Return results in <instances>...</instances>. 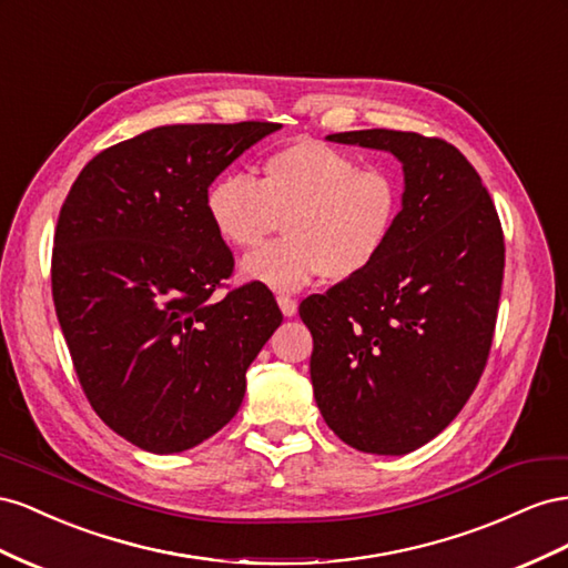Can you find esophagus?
<instances>
[{
    "label": "esophagus",
    "mask_w": 568,
    "mask_h": 568,
    "mask_svg": "<svg viewBox=\"0 0 568 568\" xmlns=\"http://www.w3.org/2000/svg\"><path fill=\"white\" fill-rule=\"evenodd\" d=\"M278 306H281V312H283L287 318L297 314V302H295L293 297L281 295V297H278Z\"/></svg>",
    "instance_id": "obj_1"
}]
</instances>
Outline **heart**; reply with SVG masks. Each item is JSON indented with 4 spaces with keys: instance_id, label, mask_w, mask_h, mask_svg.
Returning a JSON list of instances; mask_svg holds the SVG:
<instances>
[{
    "instance_id": "b5f03b06",
    "label": "heart",
    "mask_w": 568,
    "mask_h": 568,
    "mask_svg": "<svg viewBox=\"0 0 568 568\" xmlns=\"http://www.w3.org/2000/svg\"><path fill=\"white\" fill-rule=\"evenodd\" d=\"M204 206L233 247H256L281 229L285 240L242 258V275L273 290H300L321 273L352 281L374 266L402 214V185L390 171L362 169L352 154L302 140L268 154L258 181L223 173Z\"/></svg>"
}]
</instances>
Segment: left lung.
Instances as JSON below:
<instances>
[{
  "label": "left lung",
  "instance_id": "left-lung-1",
  "mask_svg": "<svg viewBox=\"0 0 568 568\" xmlns=\"http://www.w3.org/2000/svg\"><path fill=\"white\" fill-rule=\"evenodd\" d=\"M328 140L390 152L404 192L378 262L300 304L314 337V397L349 447L407 455L452 424L480 381L505 235L480 175L455 144L385 128Z\"/></svg>",
  "mask_w": 568,
  "mask_h": 568
}]
</instances>
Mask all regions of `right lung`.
Returning a JSON list of instances; mask_svg holds the SVG:
<instances>
[{
    "label": "right lung",
    "instance_id": "1",
    "mask_svg": "<svg viewBox=\"0 0 568 568\" xmlns=\"http://www.w3.org/2000/svg\"><path fill=\"white\" fill-rule=\"evenodd\" d=\"M281 123L161 125L97 154L61 206L52 295L75 374L104 424L154 455L237 414L283 314L264 283L214 297L233 252L204 194Z\"/></svg>",
    "mask_w": 568,
    "mask_h": 568
}]
</instances>
